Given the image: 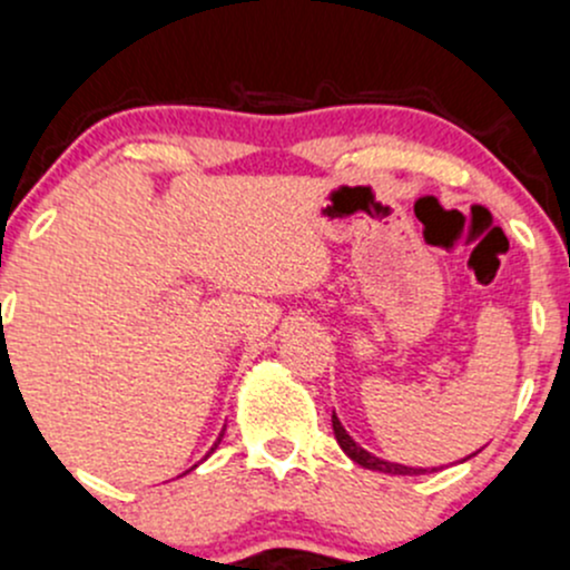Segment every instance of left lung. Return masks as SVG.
<instances>
[{
    "instance_id": "8db88e82",
    "label": "left lung",
    "mask_w": 570,
    "mask_h": 570,
    "mask_svg": "<svg viewBox=\"0 0 570 570\" xmlns=\"http://www.w3.org/2000/svg\"><path fill=\"white\" fill-rule=\"evenodd\" d=\"M333 434H335V440H338L341 451L355 461V464L365 466V470L387 472V475H423V472H429V470H423V466H404V464H395V461H385V459L374 456V453H368L365 448H361L355 440H352L350 431L341 426V421L335 412H333ZM475 453H472V456H475Z\"/></svg>"
}]
</instances>
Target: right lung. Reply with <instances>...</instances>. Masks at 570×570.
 Instances as JSON below:
<instances>
[{"label":"right lung","mask_w":570,"mask_h":570,"mask_svg":"<svg viewBox=\"0 0 570 570\" xmlns=\"http://www.w3.org/2000/svg\"><path fill=\"white\" fill-rule=\"evenodd\" d=\"M220 436H224V434H220ZM220 436H218V442H220ZM218 442H215V445H218ZM213 451H215V448H213Z\"/></svg>","instance_id":"1"}]
</instances>
